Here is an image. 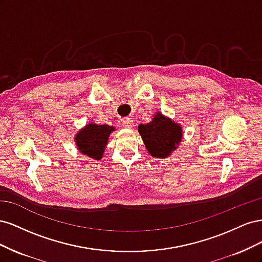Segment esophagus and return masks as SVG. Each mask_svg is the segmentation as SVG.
Instances as JSON below:
<instances>
[{
  "mask_svg": "<svg viewBox=\"0 0 262 262\" xmlns=\"http://www.w3.org/2000/svg\"><path fill=\"white\" fill-rule=\"evenodd\" d=\"M122 124H123V126L124 128H132L133 126V120H132V118H124L123 120H122Z\"/></svg>",
  "mask_w": 262,
  "mask_h": 262,
  "instance_id": "34e87169",
  "label": "esophagus"
}]
</instances>
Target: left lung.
I'll return each mask as SVG.
<instances>
[{"label": "left lung", "instance_id": "1", "mask_svg": "<svg viewBox=\"0 0 262 262\" xmlns=\"http://www.w3.org/2000/svg\"><path fill=\"white\" fill-rule=\"evenodd\" d=\"M138 130L146 149L153 157H168L172 149L177 148L182 137L179 124L160 113L154 116L149 123L140 124Z\"/></svg>", "mask_w": 262, "mask_h": 262}]
</instances>
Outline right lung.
Instances as JSON below:
<instances>
[{"label": "right lung", "instance_id": "right-lung-1", "mask_svg": "<svg viewBox=\"0 0 262 262\" xmlns=\"http://www.w3.org/2000/svg\"><path fill=\"white\" fill-rule=\"evenodd\" d=\"M115 129L108 124H87L76 136V144L81 153L99 160L107 145L108 138Z\"/></svg>", "mask_w": 262, "mask_h": 262}]
</instances>
